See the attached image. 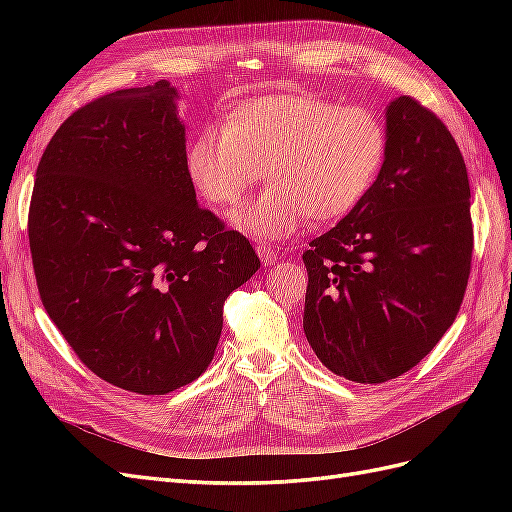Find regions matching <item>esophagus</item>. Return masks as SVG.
Segmentation results:
<instances>
[{
	"label": "esophagus",
	"mask_w": 512,
	"mask_h": 512,
	"mask_svg": "<svg viewBox=\"0 0 512 512\" xmlns=\"http://www.w3.org/2000/svg\"><path fill=\"white\" fill-rule=\"evenodd\" d=\"M256 254H258V258L262 260V265H265V267H271V265H275V262H277V252L267 243H260L256 247Z\"/></svg>",
	"instance_id": "esophagus-1"
}]
</instances>
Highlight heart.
<instances>
[{
	"label": "heart",
	"instance_id": "b5f03b06",
	"mask_svg": "<svg viewBox=\"0 0 512 512\" xmlns=\"http://www.w3.org/2000/svg\"><path fill=\"white\" fill-rule=\"evenodd\" d=\"M389 151L382 119L363 106H339L314 91L243 98L222 128L198 130L183 168L198 196L232 207L265 179L273 185L232 222L256 239H282L312 215L339 220L359 207Z\"/></svg>",
	"mask_w": 512,
	"mask_h": 512
}]
</instances>
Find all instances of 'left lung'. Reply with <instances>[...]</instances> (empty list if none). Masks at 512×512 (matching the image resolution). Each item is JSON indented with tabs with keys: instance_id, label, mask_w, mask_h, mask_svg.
Wrapping results in <instances>:
<instances>
[{
	"instance_id": "1",
	"label": "left lung",
	"mask_w": 512,
	"mask_h": 512,
	"mask_svg": "<svg viewBox=\"0 0 512 512\" xmlns=\"http://www.w3.org/2000/svg\"><path fill=\"white\" fill-rule=\"evenodd\" d=\"M389 151L363 203L309 243L303 331L324 367L380 384L406 374L457 318L474 232L453 134L410 96L386 106Z\"/></svg>"
}]
</instances>
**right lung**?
Returning a JSON list of instances; mask_svg holds the SVG:
<instances>
[{
    "label": "right lung",
    "instance_id": "right-lung-1",
    "mask_svg": "<svg viewBox=\"0 0 512 512\" xmlns=\"http://www.w3.org/2000/svg\"><path fill=\"white\" fill-rule=\"evenodd\" d=\"M168 81L74 111L46 145L29 205L40 299L94 374L166 395L209 367L228 294L258 271L241 232L198 207Z\"/></svg>",
    "mask_w": 512,
    "mask_h": 512
}]
</instances>
